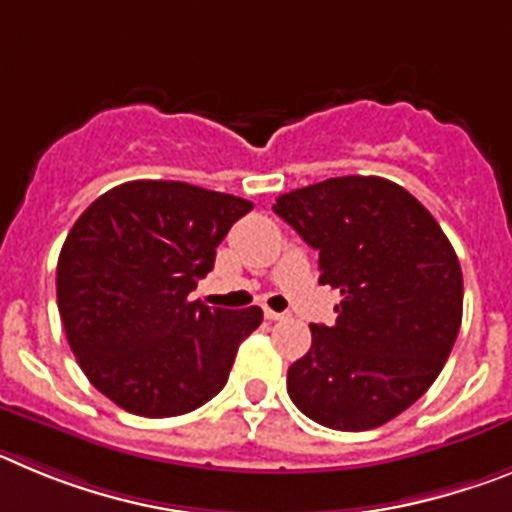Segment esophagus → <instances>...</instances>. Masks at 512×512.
<instances>
[{"label":"esophagus","instance_id":"34e87169","mask_svg":"<svg viewBox=\"0 0 512 512\" xmlns=\"http://www.w3.org/2000/svg\"><path fill=\"white\" fill-rule=\"evenodd\" d=\"M264 318L266 320H284L287 318V312H277V310H271V307H264Z\"/></svg>","mask_w":512,"mask_h":512}]
</instances>
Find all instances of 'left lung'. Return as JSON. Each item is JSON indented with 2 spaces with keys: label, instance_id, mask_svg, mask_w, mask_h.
<instances>
[{
  "label": "left lung",
  "instance_id": "1",
  "mask_svg": "<svg viewBox=\"0 0 512 512\" xmlns=\"http://www.w3.org/2000/svg\"><path fill=\"white\" fill-rule=\"evenodd\" d=\"M274 212L320 253V284L341 292L336 325H310L289 366L297 408L333 431H369L436 382L461 325L464 282L449 238L408 189L336 176L277 197Z\"/></svg>",
  "mask_w": 512,
  "mask_h": 512
}]
</instances>
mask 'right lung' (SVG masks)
Masks as SVG:
<instances>
[{"label": "right lung", "mask_w": 512, "mask_h": 512, "mask_svg": "<svg viewBox=\"0 0 512 512\" xmlns=\"http://www.w3.org/2000/svg\"><path fill=\"white\" fill-rule=\"evenodd\" d=\"M251 210L233 194L140 179L97 197L66 235L56 269L63 330L81 372L122 410L174 418L225 387L264 312L207 307L189 292Z\"/></svg>", "instance_id": "obj_1"}]
</instances>
